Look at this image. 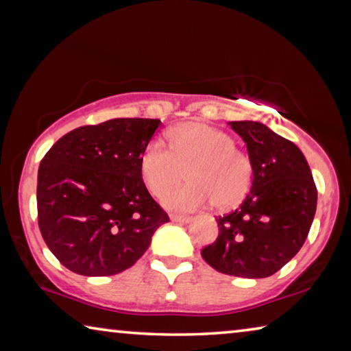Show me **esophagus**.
I'll list each match as a JSON object with an SVG mask.
<instances>
[{"label":"esophagus","mask_w":351,"mask_h":351,"mask_svg":"<svg viewBox=\"0 0 351 351\" xmlns=\"http://www.w3.org/2000/svg\"><path fill=\"white\" fill-rule=\"evenodd\" d=\"M170 219L171 221H175V223H189L190 221V217H186V215H175V213H171L170 215Z\"/></svg>","instance_id":"esophagus-1"}]
</instances>
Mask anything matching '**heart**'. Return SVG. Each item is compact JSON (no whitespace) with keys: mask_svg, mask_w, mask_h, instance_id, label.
<instances>
[{"mask_svg":"<svg viewBox=\"0 0 351 351\" xmlns=\"http://www.w3.org/2000/svg\"><path fill=\"white\" fill-rule=\"evenodd\" d=\"M167 139L170 150L152 141L139 159L142 181L158 198L186 171L189 184L165 195V207L192 212L212 201L217 209H230L246 197L252 162L235 148V141L228 133L201 122H189L171 128Z\"/></svg>","mask_w":351,"mask_h":351,"instance_id":"obj_1","label":"heart"}]
</instances>
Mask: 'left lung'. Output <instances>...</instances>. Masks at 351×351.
I'll return each instance as SVG.
<instances>
[{
    "label": "left lung",
    "instance_id": "1",
    "mask_svg": "<svg viewBox=\"0 0 351 351\" xmlns=\"http://www.w3.org/2000/svg\"><path fill=\"white\" fill-rule=\"evenodd\" d=\"M245 141L252 186L239 209L218 217V237L201 255L228 276L276 274L300 251L317 206V189L304 153L260 122H229Z\"/></svg>",
    "mask_w": 351,
    "mask_h": 351
}]
</instances>
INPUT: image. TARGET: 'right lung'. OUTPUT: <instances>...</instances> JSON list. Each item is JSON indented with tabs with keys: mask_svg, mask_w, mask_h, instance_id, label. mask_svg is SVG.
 <instances>
[{
	"mask_svg": "<svg viewBox=\"0 0 351 351\" xmlns=\"http://www.w3.org/2000/svg\"><path fill=\"white\" fill-rule=\"evenodd\" d=\"M158 119L121 117L73 130L38 167L43 240L63 266L86 277L114 276L138 261L169 215L139 171Z\"/></svg>",
	"mask_w": 351,
	"mask_h": 351,
	"instance_id": "right-lung-1",
	"label": "right lung"
}]
</instances>
